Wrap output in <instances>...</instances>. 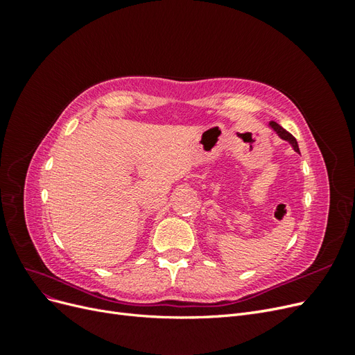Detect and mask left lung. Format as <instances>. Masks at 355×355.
Masks as SVG:
<instances>
[{"label": "left lung", "instance_id": "obj_1", "mask_svg": "<svg viewBox=\"0 0 355 355\" xmlns=\"http://www.w3.org/2000/svg\"><path fill=\"white\" fill-rule=\"evenodd\" d=\"M270 125L274 128V132L280 136L282 139H284V141H287L290 145L293 146V149L296 153H299V146H297V142H296V139L290 135L287 130H284V128L280 125V124H277V123H274V121H271L270 123Z\"/></svg>", "mask_w": 355, "mask_h": 355}]
</instances>
